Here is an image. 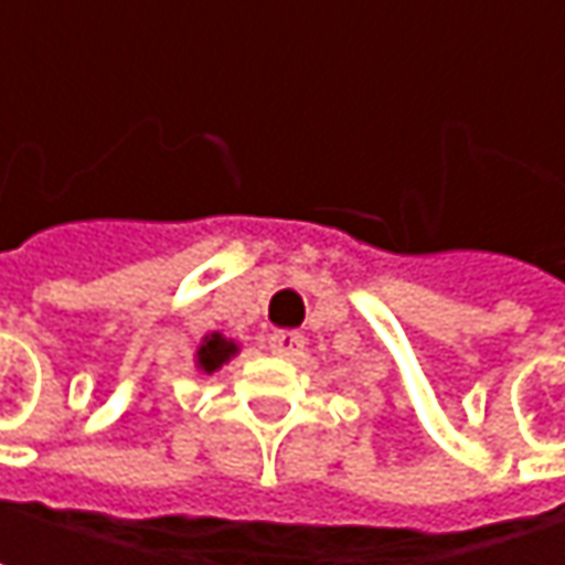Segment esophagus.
Here are the masks:
<instances>
[{"label":"esophagus","mask_w":565,"mask_h":565,"mask_svg":"<svg viewBox=\"0 0 565 565\" xmlns=\"http://www.w3.org/2000/svg\"><path fill=\"white\" fill-rule=\"evenodd\" d=\"M301 349H305V337H298V333L279 330V333H273L270 337V352L273 355H279V359H298Z\"/></svg>","instance_id":"1"}]
</instances>
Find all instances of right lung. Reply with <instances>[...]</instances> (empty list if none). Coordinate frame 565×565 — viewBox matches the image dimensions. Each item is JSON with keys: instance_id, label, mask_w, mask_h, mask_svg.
<instances>
[{"instance_id": "right-lung-1", "label": "right lung", "mask_w": 565, "mask_h": 565, "mask_svg": "<svg viewBox=\"0 0 565 565\" xmlns=\"http://www.w3.org/2000/svg\"><path fill=\"white\" fill-rule=\"evenodd\" d=\"M235 355H238V342L235 339H226L223 333H206L201 339V345H198V352H194V364H198V371L213 374V371H220Z\"/></svg>"}]
</instances>
